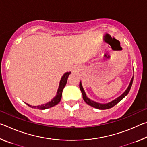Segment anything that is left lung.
I'll return each mask as SVG.
<instances>
[{
  "label": "left lung",
  "mask_w": 147,
  "mask_h": 147,
  "mask_svg": "<svg viewBox=\"0 0 147 147\" xmlns=\"http://www.w3.org/2000/svg\"><path fill=\"white\" fill-rule=\"evenodd\" d=\"M133 79H134V77H132V78H131V81H130V84H129L128 88L126 89V91H124L121 96H119L118 98H117L116 99H115V100H113L111 102H108V103H106V104H100V103L96 102H94L93 100H91V99H89V98L87 97L85 91H84V90L83 87H82V86L81 82H80V89L82 93V96H83L84 100L85 101V102L86 104H88V105L91 106L92 107H93V108H97V109H109V108H112V107H113L114 106L116 105V104L119 103V102H120L122 100V99H123L126 95H127L128 93H129V91H130V90L131 85H132Z\"/></svg>",
  "instance_id": "1"
}]
</instances>
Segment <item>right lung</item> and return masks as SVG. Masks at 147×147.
Masks as SVG:
<instances>
[{"mask_svg":"<svg viewBox=\"0 0 147 147\" xmlns=\"http://www.w3.org/2000/svg\"><path fill=\"white\" fill-rule=\"evenodd\" d=\"M71 74V72H67V73H65L63 76L61 77V80L59 82V88L58 89V91H57V94L55 97H54L53 100H51L48 103H46L45 104H41V105L37 106H32L28 104H26L28 106L31 107V108H36V109H47L49 108H51V107H53L56 104H58L59 102L61 100V96H62V91H63V89L65 86L67 82V78L69 76V74Z\"/></svg>","mask_w":147,"mask_h":147,"instance_id":"1","label":"right lung"}]
</instances>
